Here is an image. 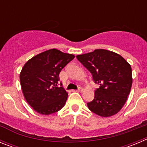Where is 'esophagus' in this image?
I'll use <instances>...</instances> for the list:
<instances>
[{"label":"esophagus","instance_id":"obj_1","mask_svg":"<svg viewBox=\"0 0 147 147\" xmlns=\"http://www.w3.org/2000/svg\"><path fill=\"white\" fill-rule=\"evenodd\" d=\"M77 90H78V91H79V92H82V91H83V88H81V87H80V88H78Z\"/></svg>","mask_w":147,"mask_h":147}]
</instances>
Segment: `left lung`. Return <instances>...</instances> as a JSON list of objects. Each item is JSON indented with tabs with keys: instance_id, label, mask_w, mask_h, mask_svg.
I'll list each match as a JSON object with an SVG mask.
<instances>
[{
	"instance_id": "left-lung-1",
	"label": "left lung",
	"mask_w": 147,
	"mask_h": 147,
	"mask_svg": "<svg viewBox=\"0 0 147 147\" xmlns=\"http://www.w3.org/2000/svg\"><path fill=\"white\" fill-rule=\"evenodd\" d=\"M76 58L91 73L94 82L99 85L93 101L87 103L90 110L102 117L119 113L130 93V65L121 55L105 49H96Z\"/></svg>"
}]
</instances>
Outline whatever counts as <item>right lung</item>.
<instances>
[{"label":"right lung","instance_id":"right-lung-1","mask_svg":"<svg viewBox=\"0 0 147 147\" xmlns=\"http://www.w3.org/2000/svg\"><path fill=\"white\" fill-rule=\"evenodd\" d=\"M74 57L73 54L53 49L34 56L24 65L20 74L22 91L36 112L50 115L64 107L67 93L58 86L59 75Z\"/></svg>","mask_w":147,"mask_h":147}]
</instances>
